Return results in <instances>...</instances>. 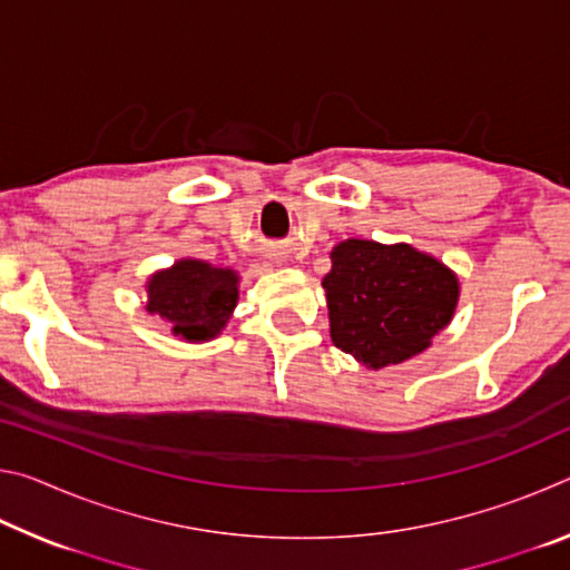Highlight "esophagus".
I'll return each instance as SVG.
<instances>
[{"label":"esophagus","instance_id":"obj_1","mask_svg":"<svg viewBox=\"0 0 570 570\" xmlns=\"http://www.w3.org/2000/svg\"><path fill=\"white\" fill-rule=\"evenodd\" d=\"M276 262H278V258H276Z\"/></svg>","mask_w":570,"mask_h":570}]
</instances>
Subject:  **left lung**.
<instances>
[{
    "label": "left lung",
    "mask_w": 570,
    "mask_h": 570,
    "mask_svg": "<svg viewBox=\"0 0 570 570\" xmlns=\"http://www.w3.org/2000/svg\"><path fill=\"white\" fill-rule=\"evenodd\" d=\"M330 258L322 286L332 342L366 370L422 354L455 316L460 278L428 250L346 238Z\"/></svg>",
    "instance_id": "obj_1"
}]
</instances>
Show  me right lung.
Masks as SVG:
<instances>
[{
	"instance_id": "obj_1",
	"label": "right lung",
	"mask_w": 570,
	"mask_h": 570,
	"mask_svg": "<svg viewBox=\"0 0 570 570\" xmlns=\"http://www.w3.org/2000/svg\"><path fill=\"white\" fill-rule=\"evenodd\" d=\"M240 276L200 258H178L150 274L146 282V312L160 316L180 342L204 344L226 330L238 304Z\"/></svg>"
}]
</instances>
